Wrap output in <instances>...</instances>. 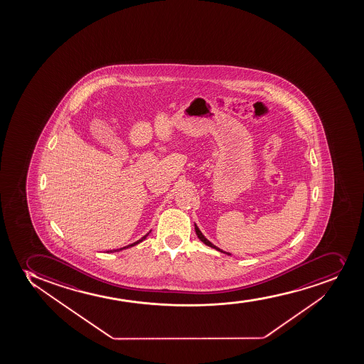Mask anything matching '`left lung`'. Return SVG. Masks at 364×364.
Here are the masks:
<instances>
[{
	"label": "left lung",
	"mask_w": 364,
	"mask_h": 364,
	"mask_svg": "<svg viewBox=\"0 0 364 364\" xmlns=\"http://www.w3.org/2000/svg\"><path fill=\"white\" fill-rule=\"evenodd\" d=\"M195 231L196 235H197V237L200 238V242H203L204 244H205V245H208V247H213V249H215V250L220 251V252H223V254H226L228 255V256H231V254H230V252H226V251L221 250V249H219V247H215V245H214L213 242H209V240H208V239L205 238V237H204L203 233H202V232L200 231V228L197 227V225H196V223Z\"/></svg>",
	"instance_id": "8db88e82"
}]
</instances>
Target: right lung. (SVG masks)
<instances>
[{
  "mask_svg": "<svg viewBox=\"0 0 364 364\" xmlns=\"http://www.w3.org/2000/svg\"><path fill=\"white\" fill-rule=\"evenodd\" d=\"M150 232H149V233H150ZM149 233H146V235H145L144 237H141V238L139 239V240H137V242H132V244H129V245H127V247H122V249H117V250H108L107 251V252H117V251H122L124 250V249H129V247H134V245H137V244H139V242H143V240H144V239L146 238V237H148Z\"/></svg>",
  "mask_w": 364,
  "mask_h": 364,
  "instance_id": "add662e5",
  "label": "right lung"
}]
</instances>
